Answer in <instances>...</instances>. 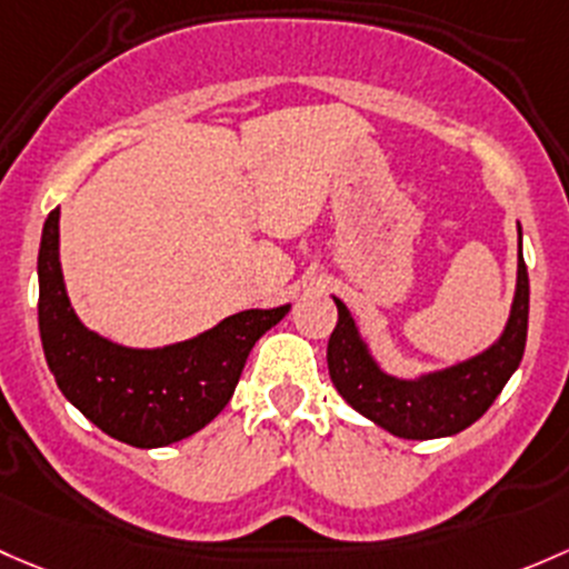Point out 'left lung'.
I'll list each match as a JSON object with an SVG mask.
<instances>
[{
    "label": "left lung",
    "instance_id": "1",
    "mask_svg": "<svg viewBox=\"0 0 569 569\" xmlns=\"http://www.w3.org/2000/svg\"><path fill=\"white\" fill-rule=\"evenodd\" d=\"M338 305V325L327 343V365L335 390L343 395L362 417L390 430L400 439H439L460 433L480 420L516 373L529 330V272H526L521 229H518V286L510 321L501 338L475 360H466L441 373L422 379L387 376L357 332L355 319L343 302Z\"/></svg>",
    "mask_w": 569,
    "mask_h": 569
}]
</instances>
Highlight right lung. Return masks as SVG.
I'll use <instances>...</instances> for the list:
<instances>
[{"label":"right lung","mask_w":569,"mask_h":569,"mask_svg":"<svg viewBox=\"0 0 569 569\" xmlns=\"http://www.w3.org/2000/svg\"><path fill=\"white\" fill-rule=\"evenodd\" d=\"M38 321L46 362L64 398L130 447H166L212 422L229 403L256 340L291 305L242 310L166 349H124L73 313L59 267V209L46 218L38 256Z\"/></svg>","instance_id":"obj_1"}]
</instances>
